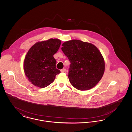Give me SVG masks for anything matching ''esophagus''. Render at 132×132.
Masks as SVG:
<instances>
[{
    "mask_svg": "<svg viewBox=\"0 0 132 132\" xmlns=\"http://www.w3.org/2000/svg\"><path fill=\"white\" fill-rule=\"evenodd\" d=\"M66 69H62L60 70L61 72H62V73H65L66 72Z\"/></svg>",
    "mask_w": 132,
    "mask_h": 132,
    "instance_id": "1",
    "label": "esophagus"
}]
</instances>
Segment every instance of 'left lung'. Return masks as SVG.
<instances>
[{
  "label": "left lung",
  "instance_id": "8db88e82",
  "mask_svg": "<svg viewBox=\"0 0 132 132\" xmlns=\"http://www.w3.org/2000/svg\"><path fill=\"white\" fill-rule=\"evenodd\" d=\"M62 46L71 63L68 74L71 84L80 90L94 88L105 70L104 60L100 50L92 44L77 39L65 42Z\"/></svg>",
  "mask_w": 132,
  "mask_h": 132
}]
</instances>
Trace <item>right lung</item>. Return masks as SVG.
<instances>
[{
	"mask_svg": "<svg viewBox=\"0 0 132 132\" xmlns=\"http://www.w3.org/2000/svg\"><path fill=\"white\" fill-rule=\"evenodd\" d=\"M61 40L50 38L38 42L28 51L24 61V70L28 80L35 86L44 88L54 81L60 73L56 68L53 55L58 50Z\"/></svg>",
	"mask_w": 132,
	"mask_h": 132,
	"instance_id": "add662e5",
	"label": "right lung"
}]
</instances>
